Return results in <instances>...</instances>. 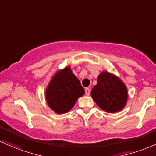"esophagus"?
<instances>
[{
  "mask_svg": "<svg viewBox=\"0 0 156 156\" xmlns=\"http://www.w3.org/2000/svg\"><path fill=\"white\" fill-rule=\"evenodd\" d=\"M85 94H86V95L87 96H89V95H90V90L89 88H86L85 89Z\"/></svg>",
  "mask_w": 156,
  "mask_h": 156,
  "instance_id": "obj_1",
  "label": "esophagus"
}]
</instances>
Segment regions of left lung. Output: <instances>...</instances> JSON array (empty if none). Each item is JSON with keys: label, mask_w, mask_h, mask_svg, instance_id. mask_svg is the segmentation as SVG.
Masks as SVG:
<instances>
[{"label": "left lung", "mask_w": 156, "mask_h": 156, "mask_svg": "<svg viewBox=\"0 0 156 156\" xmlns=\"http://www.w3.org/2000/svg\"><path fill=\"white\" fill-rule=\"evenodd\" d=\"M91 96L100 108L107 112H116L124 108L127 99V90L119 78L102 72L98 77Z\"/></svg>", "instance_id": "1"}]
</instances>
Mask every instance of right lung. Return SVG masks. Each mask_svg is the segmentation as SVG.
Listing matches in <instances>:
<instances>
[{"label":"right lung","instance_id":"add662e5","mask_svg":"<svg viewBox=\"0 0 156 156\" xmlns=\"http://www.w3.org/2000/svg\"><path fill=\"white\" fill-rule=\"evenodd\" d=\"M84 90L69 67L56 73L48 85L46 98L48 105L59 114L67 112L75 105Z\"/></svg>","mask_w":156,"mask_h":156}]
</instances>
